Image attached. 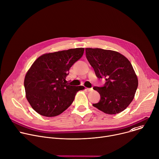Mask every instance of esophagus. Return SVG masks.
<instances>
[{
    "label": "esophagus",
    "instance_id": "34e87169",
    "mask_svg": "<svg viewBox=\"0 0 159 159\" xmlns=\"http://www.w3.org/2000/svg\"><path fill=\"white\" fill-rule=\"evenodd\" d=\"M87 90L89 92V91H92L93 90V88H87Z\"/></svg>",
    "mask_w": 159,
    "mask_h": 159
}]
</instances>
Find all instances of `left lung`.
<instances>
[{"instance_id": "obj_1", "label": "left lung", "mask_w": 159, "mask_h": 159, "mask_svg": "<svg viewBox=\"0 0 159 159\" xmlns=\"http://www.w3.org/2000/svg\"><path fill=\"white\" fill-rule=\"evenodd\" d=\"M85 55L96 76L105 80L102 87L93 88L101 98L93 105L111 115L124 111L132 102L138 85L131 62L122 54L111 50L85 48Z\"/></svg>"}]
</instances>
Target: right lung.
<instances>
[{
    "instance_id": "right-lung-1",
    "label": "right lung",
    "mask_w": 159,
    "mask_h": 159,
    "mask_svg": "<svg viewBox=\"0 0 159 159\" xmlns=\"http://www.w3.org/2000/svg\"><path fill=\"white\" fill-rule=\"evenodd\" d=\"M84 48L70 49L43 54L35 61L25 75L26 97L33 109L45 117L57 116L73 103L82 85L66 84L71 66L80 60Z\"/></svg>"
}]
</instances>
